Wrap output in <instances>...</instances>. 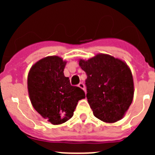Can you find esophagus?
Here are the masks:
<instances>
[{
  "mask_svg": "<svg viewBox=\"0 0 155 155\" xmlns=\"http://www.w3.org/2000/svg\"><path fill=\"white\" fill-rule=\"evenodd\" d=\"M78 87H80L81 88V89H83V90L85 89V87H84V84L83 83V82H80V83H79Z\"/></svg>",
  "mask_w": 155,
  "mask_h": 155,
  "instance_id": "esophagus-1",
  "label": "esophagus"
}]
</instances>
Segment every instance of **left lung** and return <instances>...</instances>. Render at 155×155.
<instances>
[{"label": "left lung", "mask_w": 155, "mask_h": 155, "mask_svg": "<svg viewBox=\"0 0 155 155\" xmlns=\"http://www.w3.org/2000/svg\"><path fill=\"white\" fill-rule=\"evenodd\" d=\"M79 65L87 74V102L96 118L115 123L123 118L134 97V81L128 66L119 59L98 54Z\"/></svg>", "instance_id": "1"}]
</instances>
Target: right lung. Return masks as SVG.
Listing matches in <instances>:
<instances>
[{
  "label": "right lung",
  "instance_id": "1",
  "mask_svg": "<svg viewBox=\"0 0 155 155\" xmlns=\"http://www.w3.org/2000/svg\"><path fill=\"white\" fill-rule=\"evenodd\" d=\"M66 62L53 56L42 59L30 70L28 90L34 109L54 125L61 124L73 116L84 91L72 86L64 76Z\"/></svg>",
  "mask_w": 155,
  "mask_h": 155
}]
</instances>
